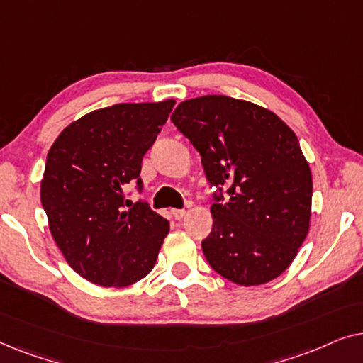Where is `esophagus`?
Returning <instances> with one entry per match:
<instances>
[{"mask_svg": "<svg viewBox=\"0 0 363 363\" xmlns=\"http://www.w3.org/2000/svg\"><path fill=\"white\" fill-rule=\"evenodd\" d=\"M172 215L175 220H182V218L185 216V210H172Z\"/></svg>", "mask_w": 363, "mask_h": 363, "instance_id": "34e87169", "label": "esophagus"}]
</instances>
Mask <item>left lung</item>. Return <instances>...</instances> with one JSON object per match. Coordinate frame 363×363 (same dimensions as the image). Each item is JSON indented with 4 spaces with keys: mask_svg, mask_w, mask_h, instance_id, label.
<instances>
[{
    "mask_svg": "<svg viewBox=\"0 0 363 363\" xmlns=\"http://www.w3.org/2000/svg\"><path fill=\"white\" fill-rule=\"evenodd\" d=\"M172 122L216 188L213 228L201 241L210 266L240 286L282 274L311 220L312 177L296 133L267 108L228 96L182 102Z\"/></svg>",
    "mask_w": 363,
    "mask_h": 363,
    "instance_id": "left-lung-1",
    "label": "left lung"
}]
</instances>
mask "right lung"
<instances>
[{
	"label": "right lung",
	"instance_id": "1",
	"mask_svg": "<svg viewBox=\"0 0 363 363\" xmlns=\"http://www.w3.org/2000/svg\"><path fill=\"white\" fill-rule=\"evenodd\" d=\"M175 101L116 104L64 128L48 153L41 203L49 230L69 266L94 284L123 287L155 266L170 230L142 191V160Z\"/></svg>",
	"mask_w": 363,
	"mask_h": 363
}]
</instances>
